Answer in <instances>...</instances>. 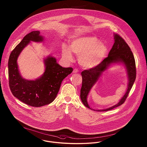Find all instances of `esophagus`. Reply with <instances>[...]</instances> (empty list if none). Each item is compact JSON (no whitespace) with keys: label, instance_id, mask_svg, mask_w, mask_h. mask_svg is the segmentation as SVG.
I'll use <instances>...</instances> for the list:
<instances>
[{"label":"esophagus","instance_id":"34e87169","mask_svg":"<svg viewBox=\"0 0 147 147\" xmlns=\"http://www.w3.org/2000/svg\"><path fill=\"white\" fill-rule=\"evenodd\" d=\"M78 72V70L77 69H76V68L74 69V70L73 71V73H77Z\"/></svg>","mask_w":147,"mask_h":147}]
</instances>
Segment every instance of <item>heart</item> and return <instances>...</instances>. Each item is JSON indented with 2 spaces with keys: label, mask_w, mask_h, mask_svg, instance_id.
<instances>
[{
  "label": "heart",
  "mask_w": 147,
  "mask_h": 147,
  "mask_svg": "<svg viewBox=\"0 0 147 147\" xmlns=\"http://www.w3.org/2000/svg\"><path fill=\"white\" fill-rule=\"evenodd\" d=\"M72 51L79 56L78 61L85 68L91 69L98 65L104 59L107 53V47L104 43L99 41L94 36L86 35L73 39L70 47L63 45L62 53L68 61L73 59Z\"/></svg>",
  "instance_id": "obj_1"
}]
</instances>
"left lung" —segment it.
I'll list each match as a JSON object with an SVG mask.
<instances>
[{"mask_svg": "<svg viewBox=\"0 0 147 147\" xmlns=\"http://www.w3.org/2000/svg\"><path fill=\"white\" fill-rule=\"evenodd\" d=\"M115 42L110 50L108 57L97 67L89 70H85L81 73L82 77V86L80 90V98L86 107L92 110L97 111H106L112 110L123 104L127 98L136 78V68L135 59L131 49L125 40L116 34H113ZM122 63L125 67L129 80L127 88L125 95L119 102L107 109L95 110L91 108L87 101V96L92 88L102 73L112 64Z\"/></svg>", "mask_w": 147, "mask_h": 147, "instance_id": "8db88e82", "label": "left lung"}]
</instances>
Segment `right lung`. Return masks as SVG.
Segmentation results:
<instances>
[{"label": "right lung", "instance_id": "right-lung-1", "mask_svg": "<svg viewBox=\"0 0 147 147\" xmlns=\"http://www.w3.org/2000/svg\"><path fill=\"white\" fill-rule=\"evenodd\" d=\"M39 31L26 35L10 53L8 61L9 83L15 97L22 102L34 107H41L54 101L63 79L73 71V68H63L56 58L48 56L43 59L45 71L35 80L23 78L18 68V58L31 41L42 42L44 37Z\"/></svg>", "mask_w": 147, "mask_h": 147}]
</instances>
